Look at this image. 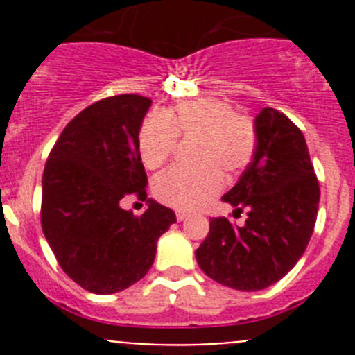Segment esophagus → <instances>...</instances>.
Instances as JSON below:
<instances>
[{
  "label": "esophagus",
  "instance_id": "34e87169",
  "mask_svg": "<svg viewBox=\"0 0 355 355\" xmlns=\"http://www.w3.org/2000/svg\"><path fill=\"white\" fill-rule=\"evenodd\" d=\"M175 216H178V220H180V222H184L188 218V213L187 211H178V213H175Z\"/></svg>",
  "mask_w": 355,
  "mask_h": 355
}]
</instances>
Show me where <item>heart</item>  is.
<instances>
[{
    "label": "heart",
    "instance_id": "obj_1",
    "mask_svg": "<svg viewBox=\"0 0 355 355\" xmlns=\"http://www.w3.org/2000/svg\"><path fill=\"white\" fill-rule=\"evenodd\" d=\"M178 135L199 137L196 167H172L158 175L153 190L163 205L197 209L220 192L224 172L238 175L256 153V126L247 115L234 114L229 103L216 97H197L174 106L163 115L150 114L139 135L144 165L159 168L171 158Z\"/></svg>",
    "mask_w": 355,
    "mask_h": 355
}]
</instances>
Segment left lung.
<instances>
[{"mask_svg":"<svg viewBox=\"0 0 355 355\" xmlns=\"http://www.w3.org/2000/svg\"><path fill=\"white\" fill-rule=\"evenodd\" d=\"M256 153L222 200L243 225L225 216L209 222L196 250L200 270L224 286L259 291L277 283L302 258L318 213L320 187L302 131L286 115L263 108L256 119Z\"/></svg>","mask_w":355,"mask_h":355,"instance_id":"1","label":"left lung"}]
</instances>
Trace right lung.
I'll list each match as a JSON object with an SVG mask.
<instances>
[{
    "instance_id": "add662e5",
    "label": "right lung",
    "mask_w": 355,
    "mask_h": 355,
    "mask_svg": "<svg viewBox=\"0 0 355 355\" xmlns=\"http://www.w3.org/2000/svg\"><path fill=\"white\" fill-rule=\"evenodd\" d=\"M150 99L106 97L78 114L49 153L42 175V231L62 270L97 295L126 290L155 263L175 213L147 199L139 135ZM148 200L140 217L121 208Z\"/></svg>"
}]
</instances>
